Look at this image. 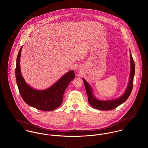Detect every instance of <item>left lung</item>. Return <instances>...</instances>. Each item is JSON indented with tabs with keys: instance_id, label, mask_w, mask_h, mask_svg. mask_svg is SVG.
I'll return each instance as SVG.
<instances>
[{
	"instance_id": "left-lung-1",
	"label": "left lung",
	"mask_w": 148,
	"mask_h": 148,
	"mask_svg": "<svg viewBox=\"0 0 148 148\" xmlns=\"http://www.w3.org/2000/svg\"><path fill=\"white\" fill-rule=\"evenodd\" d=\"M130 52V74L129 77V82L126 87L125 91L120 97L112 100H100L98 99L93 93V89L91 85L84 78H82L86 88V91L88 96V101L91 106L95 109L101 110H110L114 109L125 102L130 96L133 88L134 78L135 75V63L133 58Z\"/></svg>"
}]
</instances>
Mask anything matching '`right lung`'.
<instances>
[{
  "label": "right lung",
  "mask_w": 148,
  "mask_h": 148,
  "mask_svg": "<svg viewBox=\"0 0 148 148\" xmlns=\"http://www.w3.org/2000/svg\"><path fill=\"white\" fill-rule=\"evenodd\" d=\"M23 46L16 60V79L19 92L23 101L29 106L43 111H52L60 106L63 95L70 82L75 78L74 70L69 71L49 87L43 90L34 89L23 78L20 68V57Z\"/></svg>",
  "instance_id": "1"
}]
</instances>
